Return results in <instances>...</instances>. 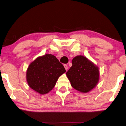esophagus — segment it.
Segmentation results:
<instances>
[{
  "instance_id": "esophagus-1",
  "label": "esophagus",
  "mask_w": 126,
  "mask_h": 126,
  "mask_svg": "<svg viewBox=\"0 0 126 126\" xmlns=\"http://www.w3.org/2000/svg\"><path fill=\"white\" fill-rule=\"evenodd\" d=\"M64 67L66 71H67V70H68V66H67V64H64Z\"/></svg>"
}]
</instances>
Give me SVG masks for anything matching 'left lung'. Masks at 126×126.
<instances>
[{
	"label": "left lung",
	"mask_w": 126,
	"mask_h": 126,
	"mask_svg": "<svg viewBox=\"0 0 126 126\" xmlns=\"http://www.w3.org/2000/svg\"><path fill=\"white\" fill-rule=\"evenodd\" d=\"M72 63V66L66 73L71 85L81 93L89 92L99 82V68L81 55L75 57Z\"/></svg>",
	"instance_id": "8db88e82"
}]
</instances>
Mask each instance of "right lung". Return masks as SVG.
Instances as JSON below:
<instances>
[{
  "instance_id": "right-lung-1",
  "label": "right lung",
  "mask_w": 126,
  "mask_h": 126,
  "mask_svg": "<svg viewBox=\"0 0 126 126\" xmlns=\"http://www.w3.org/2000/svg\"><path fill=\"white\" fill-rule=\"evenodd\" d=\"M65 72L55 56L46 54L30 64L26 71V80L32 89L40 94H46L52 90L59 77Z\"/></svg>"
}]
</instances>
